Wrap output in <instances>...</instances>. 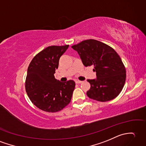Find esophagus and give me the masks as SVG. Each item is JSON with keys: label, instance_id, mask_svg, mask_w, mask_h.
<instances>
[{"label": "esophagus", "instance_id": "34e87169", "mask_svg": "<svg viewBox=\"0 0 146 146\" xmlns=\"http://www.w3.org/2000/svg\"><path fill=\"white\" fill-rule=\"evenodd\" d=\"M75 82H76V83H77V84H80V83H83V81H80V80H76Z\"/></svg>", "mask_w": 146, "mask_h": 146}]
</instances>
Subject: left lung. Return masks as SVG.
<instances>
[{
    "label": "left lung",
    "mask_w": 146,
    "mask_h": 146,
    "mask_svg": "<svg viewBox=\"0 0 146 146\" xmlns=\"http://www.w3.org/2000/svg\"><path fill=\"white\" fill-rule=\"evenodd\" d=\"M72 48L78 53L85 66H94L96 78L88 80L91 88L87 96L101 102L117 97L126 81V69L120 56L106 44L90 39L84 40Z\"/></svg>",
    "instance_id": "1"
}]
</instances>
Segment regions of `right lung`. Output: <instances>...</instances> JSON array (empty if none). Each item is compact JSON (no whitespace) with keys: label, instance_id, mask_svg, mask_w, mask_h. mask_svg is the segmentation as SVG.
Wrapping results in <instances>:
<instances>
[{"label":"right lung","instance_id":"obj_1","mask_svg":"<svg viewBox=\"0 0 146 146\" xmlns=\"http://www.w3.org/2000/svg\"><path fill=\"white\" fill-rule=\"evenodd\" d=\"M68 46L46 47L34 56L28 67L25 81L27 93L33 104L44 111H59L72 100L74 81L61 82L54 76L60 58Z\"/></svg>","mask_w":146,"mask_h":146}]
</instances>
